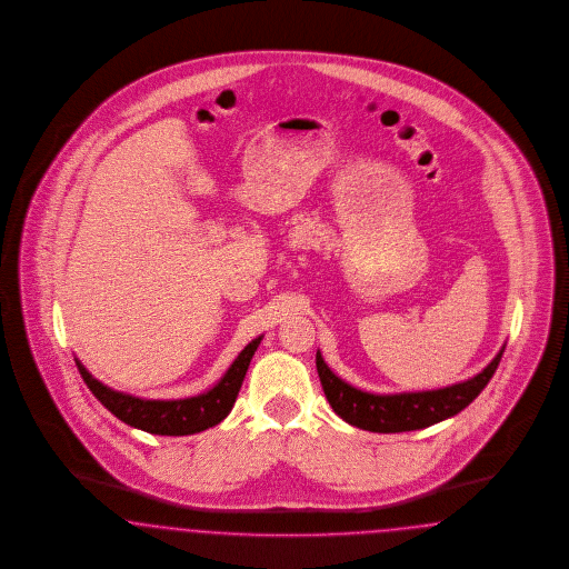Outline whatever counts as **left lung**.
<instances>
[{
	"label": "left lung",
	"mask_w": 569,
	"mask_h": 569,
	"mask_svg": "<svg viewBox=\"0 0 569 569\" xmlns=\"http://www.w3.org/2000/svg\"><path fill=\"white\" fill-rule=\"evenodd\" d=\"M501 353L480 370L477 377L455 383V386L432 389V391H405V393H370L358 387L345 383L323 362L321 353L316 356L319 381L332 410L360 430L379 433L410 432L423 430L433 423H440L466 409L485 386L491 381L496 368L500 365Z\"/></svg>",
	"instance_id": "obj_1"
}]
</instances>
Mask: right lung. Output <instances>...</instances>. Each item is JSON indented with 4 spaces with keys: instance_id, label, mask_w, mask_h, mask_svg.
Masks as SVG:
<instances>
[{
    "instance_id": "add662e5",
    "label": "right lung",
    "mask_w": 569,
    "mask_h": 569,
    "mask_svg": "<svg viewBox=\"0 0 569 569\" xmlns=\"http://www.w3.org/2000/svg\"><path fill=\"white\" fill-rule=\"evenodd\" d=\"M260 341L262 337L253 339L237 356V360L228 368L227 375L209 391L192 398H180V400H146L131 393H122L97 381L78 358H76V366L84 383L91 389L92 396L127 426L148 433H159V436H188V433L203 432L207 428H213L222 419H227L228 412L232 410V405L237 400L241 383L246 379L253 351L258 349Z\"/></svg>"
}]
</instances>
